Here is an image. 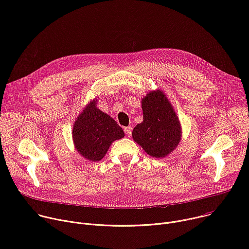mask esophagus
<instances>
[{
    "mask_svg": "<svg viewBox=\"0 0 249 249\" xmlns=\"http://www.w3.org/2000/svg\"><path fill=\"white\" fill-rule=\"evenodd\" d=\"M124 131H125V133H126V135H127L128 137H130L131 134H132V127H131V126L125 127V128H124Z\"/></svg>",
    "mask_w": 249,
    "mask_h": 249,
    "instance_id": "1",
    "label": "esophagus"
}]
</instances>
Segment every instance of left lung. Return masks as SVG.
I'll use <instances>...</instances> for the list:
<instances>
[{"label": "left lung", "instance_id": "left-lung-1", "mask_svg": "<svg viewBox=\"0 0 249 249\" xmlns=\"http://www.w3.org/2000/svg\"><path fill=\"white\" fill-rule=\"evenodd\" d=\"M143 122L133 132V140L151 157L162 159L178 146L182 128L173 106L160 89L151 90L142 99Z\"/></svg>", "mask_w": 249, "mask_h": 249}]
</instances>
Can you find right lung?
I'll return each mask as SVG.
<instances>
[{"instance_id":"obj_1","label":"right lung","mask_w":249,"mask_h":249,"mask_svg":"<svg viewBox=\"0 0 249 249\" xmlns=\"http://www.w3.org/2000/svg\"><path fill=\"white\" fill-rule=\"evenodd\" d=\"M97 98L91 99L73 125V142L78 153L89 161H98L107 153L114 141L125 134L117 122L96 107Z\"/></svg>"}]
</instances>
